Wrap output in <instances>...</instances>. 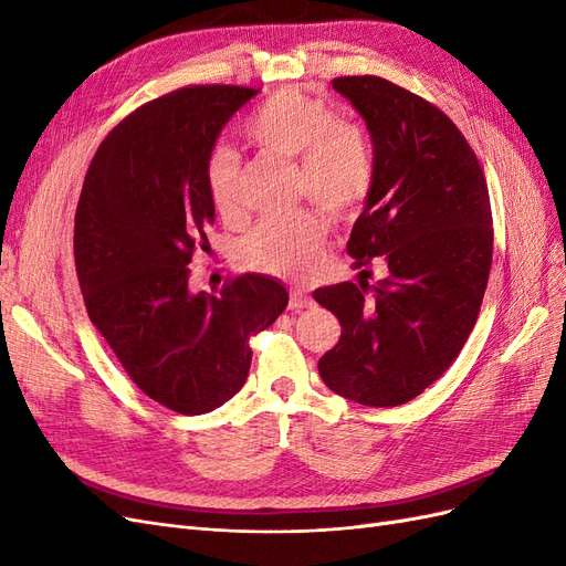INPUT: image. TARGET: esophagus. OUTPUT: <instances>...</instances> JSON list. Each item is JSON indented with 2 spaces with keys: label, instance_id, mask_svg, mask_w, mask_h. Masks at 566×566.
<instances>
[{
  "label": "esophagus",
  "instance_id": "esophagus-1",
  "mask_svg": "<svg viewBox=\"0 0 566 566\" xmlns=\"http://www.w3.org/2000/svg\"><path fill=\"white\" fill-rule=\"evenodd\" d=\"M310 306H314V300L310 295H304L302 290H293V293H290L287 310L300 312V310H310Z\"/></svg>",
  "mask_w": 566,
  "mask_h": 566
}]
</instances>
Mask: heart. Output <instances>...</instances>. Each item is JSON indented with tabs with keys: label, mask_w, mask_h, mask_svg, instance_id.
<instances>
[{
	"label": "heart",
	"mask_w": 566,
	"mask_h": 566,
	"mask_svg": "<svg viewBox=\"0 0 566 566\" xmlns=\"http://www.w3.org/2000/svg\"><path fill=\"white\" fill-rule=\"evenodd\" d=\"M260 150L295 160V193L312 198L328 212L342 214L361 205L375 181V158L366 132L318 96L281 90L264 98L243 125ZM238 153L219 144L205 160V186L214 210L224 219L241 214L238 202ZM328 227L318 212L264 219L243 243L245 262L264 273L304 279L318 266Z\"/></svg>",
	"instance_id": "heart-1"
}]
</instances>
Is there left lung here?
<instances>
[{"label":"left lung","instance_id":"obj_1","mask_svg":"<svg viewBox=\"0 0 566 566\" xmlns=\"http://www.w3.org/2000/svg\"><path fill=\"white\" fill-rule=\"evenodd\" d=\"M373 142L375 181L352 229L354 269L373 256L387 279L314 290L342 325L321 356L323 382L364 406L416 399L455 361L489 283V188L474 150L430 101L375 75L335 77ZM368 276V271H361Z\"/></svg>","mask_w":566,"mask_h":566}]
</instances>
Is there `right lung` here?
<instances>
[{
    "label": "right lung",
    "mask_w": 566,
    "mask_h": 566,
    "mask_svg": "<svg viewBox=\"0 0 566 566\" xmlns=\"http://www.w3.org/2000/svg\"><path fill=\"white\" fill-rule=\"evenodd\" d=\"M256 94L235 84L169 92L127 115L98 146L75 212V269L96 331L146 397L202 416L248 380L250 337L287 306L281 281L243 273L193 293L191 256L214 205L205 160Z\"/></svg>",
    "instance_id": "right-lung-1"
}]
</instances>
